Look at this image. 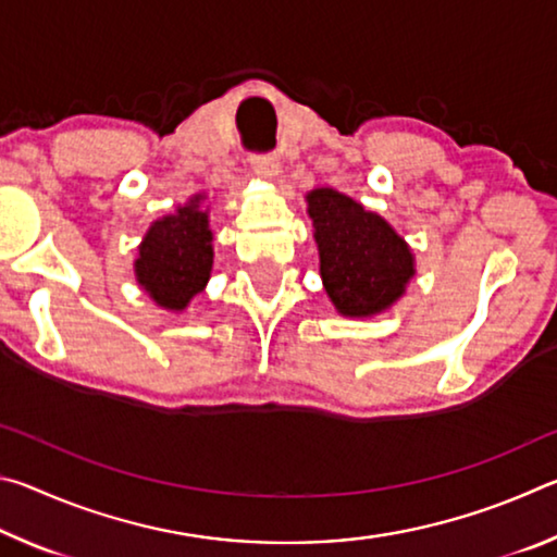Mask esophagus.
<instances>
[{"label": "esophagus", "mask_w": 557, "mask_h": 557, "mask_svg": "<svg viewBox=\"0 0 557 557\" xmlns=\"http://www.w3.org/2000/svg\"><path fill=\"white\" fill-rule=\"evenodd\" d=\"M250 166L260 178H268L272 182L280 174V159L275 154H260V157H250Z\"/></svg>", "instance_id": "1"}]
</instances>
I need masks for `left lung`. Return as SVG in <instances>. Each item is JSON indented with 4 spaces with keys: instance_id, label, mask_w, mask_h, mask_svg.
Returning <instances> with one entry per match:
<instances>
[{
    "instance_id": "1",
    "label": "left lung",
    "mask_w": 557,
    "mask_h": 557,
    "mask_svg": "<svg viewBox=\"0 0 557 557\" xmlns=\"http://www.w3.org/2000/svg\"><path fill=\"white\" fill-rule=\"evenodd\" d=\"M314 225L319 275L342 317L369 319L388 312L414 277V252L383 219L336 188L305 196Z\"/></svg>"
}]
</instances>
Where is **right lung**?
<instances>
[{
  "instance_id": "obj_1",
  "label": "right lung",
  "mask_w": 557,
  "mask_h": 557,
  "mask_svg": "<svg viewBox=\"0 0 557 557\" xmlns=\"http://www.w3.org/2000/svg\"><path fill=\"white\" fill-rule=\"evenodd\" d=\"M135 282L166 312L182 314L206 289L213 270L209 196H188L174 213L152 221L137 245Z\"/></svg>"
}]
</instances>
